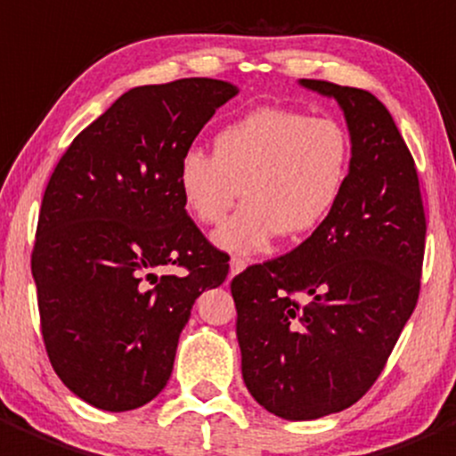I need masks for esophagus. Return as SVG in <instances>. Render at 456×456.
<instances>
[{"mask_svg": "<svg viewBox=\"0 0 456 456\" xmlns=\"http://www.w3.org/2000/svg\"><path fill=\"white\" fill-rule=\"evenodd\" d=\"M245 267H247V260L236 258V256H233L232 263H229V276H236V273H240Z\"/></svg>", "mask_w": 456, "mask_h": 456, "instance_id": "1", "label": "esophagus"}]
</instances>
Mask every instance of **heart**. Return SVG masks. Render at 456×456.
I'll list each match as a JSON object with an SVG mask.
<instances>
[{"instance_id": "obj_1", "label": "heart", "mask_w": 456, "mask_h": 456, "mask_svg": "<svg viewBox=\"0 0 456 456\" xmlns=\"http://www.w3.org/2000/svg\"><path fill=\"white\" fill-rule=\"evenodd\" d=\"M352 167L343 125L305 110L260 106L216 134L214 156L189 149L178 162V191L198 223L218 224L236 200L233 218L214 233L229 254L267 249L278 233L298 238L321 227L338 205Z\"/></svg>"}]
</instances>
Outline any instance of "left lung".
<instances>
[{
    "mask_svg": "<svg viewBox=\"0 0 456 456\" xmlns=\"http://www.w3.org/2000/svg\"><path fill=\"white\" fill-rule=\"evenodd\" d=\"M336 100L352 142L343 196L316 232L232 281L249 395L287 421L350 408L381 374L419 298L426 214L390 110L363 88L298 79Z\"/></svg>",
    "mask_w": 456,
    "mask_h": 456,
    "instance_id": "left-lung-1",
    "label": "left lung"
}]
</instances>
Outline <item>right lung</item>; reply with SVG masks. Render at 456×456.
I'll return each instance as SVG.
<instances>
[{
  "instance_id": "1",
  "label": "right lung",
  "mask_w": 456,
  "mask_h": 456,
  "mask_svg": "<svg viewBox=\"0 0 456 456\" xmlns=\"http://www.w3.org/2000/svg\"><path fill=\"white\" fill-rule=\"evenodd\" d=\"M224 79L135 86L70 142L39 211L30 267L53 370L93 408L126 412L156 399L178 338L229 265L193 224L178 162L216 110ZM178 264L183 277H160Z\"/></svg>"
}]
</instances>
